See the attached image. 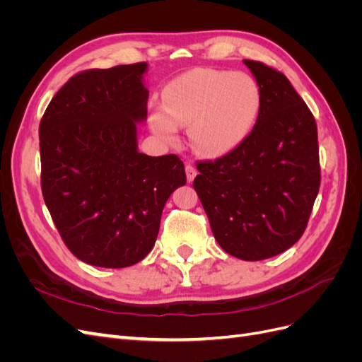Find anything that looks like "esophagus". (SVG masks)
<instances>
[{"mask_svg":"<svg viewBox=\"0 0 362 362\" xmlns=\"http://www.w3.org/2000/svg\"><path fill=\"white\" fill-rule=\"evenodd\" d=\"M196 173H198V172H196V168L193 166V164L189 163L187 166H185V175H187V181H189V182H192V181L194 180Z\"/></svg>","mask_w":362,"mask_h":362,"instance_id":"34e87169","label":"esophagus"}]
</instances>
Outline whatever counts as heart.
Returning a JSON list of instances; mask_svg holds the SVG:
<instances>
[{
    "instance_id": "heart-1",
    "label": "heart",
    "mask_w": 362,
    "mask_h": 362,
    "mask_svg": "<svg viewBox=\"0 0 362 362\" xmlns=\"http://www.w3.org/2000/svg\"><path fill=\"white\" fill-rule=\"evenodd\" d=\"M259 108L261 92L250 75L194 69L164 87L163 108L151 112L149 124L170 144L177 140V127L189 128L196 151L221 156L246 139Z\"/></svg>"
}]
</instances>
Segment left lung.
Segmentation results:
<instances>
[{"instance_id": "8db88e82", "label": "left lung", "mask_w": 362, "mask_h": 362, "mask_svg": "<svg viewBox=\"0 0 362 362\" xmlns=\"http://www.w3.org/2000/svg\"><path fill=\"white\" fill-rule=\"evenodd\" d=\"M243 63L261 92L257 124L229 154L196 164L193 187L226 254L259 261L302 237L320 187L319 144L314 116L287 76Z\"/></svg>"}]
</instances>
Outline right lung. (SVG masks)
<instances>
[{"instance_id": "obj_1", "label": "right lung", "mask_w": 362, "mask_h": 362, "mask_svg": "<svg viewBox=\"0 0 362 362\" xmlns=\"http://www.w3.org/2000/svg\"><path fill=\"white\" fill-rule=\"evenodd\" d=\"M146 71L148 63H134L76 74L40 120L43 199L64 245L90 266L122 269L144 259L164 204L187 181L177 156L139 151Z\"/></svg>"}]
</instances>
